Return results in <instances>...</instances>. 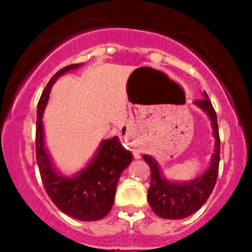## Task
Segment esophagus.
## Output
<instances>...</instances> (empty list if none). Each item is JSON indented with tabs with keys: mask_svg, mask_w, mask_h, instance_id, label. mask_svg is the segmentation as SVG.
<instances>
[{
	"mask_svg": "<svg viewBox=\"0 0 252 252\" xmlns=\"http://www.w3.org/2000/svg\"><path fill=\"white\" fill-rule=\"evenodd\" d=\"M135 157H136V158H139V155H138V154H136V155H135Z\"/></svg>",
	"mask_w": 252,
	"mask_h": 252,
	"instance_id": "obj_1",
	"label": "esophagus"
}]
</instances>
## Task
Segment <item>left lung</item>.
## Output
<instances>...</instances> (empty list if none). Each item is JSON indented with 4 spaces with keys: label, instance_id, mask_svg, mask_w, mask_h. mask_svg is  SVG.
Masks as SVG:
<instances>
[{
    "label": "left lung",
    "instance_id": "obj_1",
    "mask_svg": "<svg viewBox=\"0 0 252 252\" xmlns=\"http://www.w3.org/2000/svg\"><path fill=\"white\" fill-rule=\"evenodd\" d=\"M204 98L195 101V105L207 113L215 136V152L211 158L207 171L196 179L188 183H173L162 177L161 169L156 159L144 155V159L150 166L151 183L147 190V201L152 211L158 217L166 220H182L196 212L207 201L216 185L220 167V133H218L217 114L212 103L208 100L207 94Z\"/></svg>",
    "mask_w": 252,
    "mask_h": 252
}]
</instances>
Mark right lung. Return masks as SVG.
Here are the masks:
<instances>
[{
	"instance_id": "1",
	"label": "right lung",
	"mask_w": 252,
	"mask_h": 252,
	"mask_svg": "<svg viewBox=\"0 0 252 252\" xmlns=\"http://www.w3.org/2000/svg\"><path fill=\"white\" fill-rule=\"evenodd\" d=\"M79 65L70 64L58 70L42 91L37 103L36 161L42 184L53 204L75 220H98L107 216L113 206L119 177L133 159L130 152L122 146L117 136L103 140L93 161L83 171L73 177H65L57 173L44 142L42 114L51 88L61 75Z\"/></svg>"
}]
</instances>
